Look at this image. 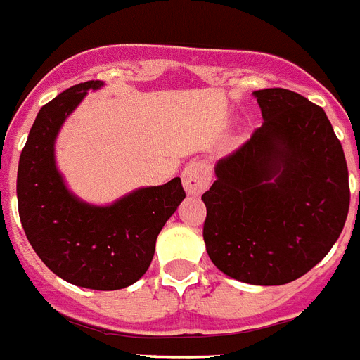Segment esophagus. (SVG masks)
<instances>
[{
	"mask_svg": "<svg viewBox=\"0 0 360 360\" xmlns=\"http://www.w3.org/2000/svg\"><path fill=\"white\" fill-rule=\"evenodd\" d=\"M210 176H212V171H210L209 164L205 160L194 158L182 171L184 189L187 194L196 196L210 186Z\"/></svg>",
	"mask_w": 360,
	"mask_h": 360,
	"instance_id": "34e87169",
	"label": "esophagus"
}]
</instances>
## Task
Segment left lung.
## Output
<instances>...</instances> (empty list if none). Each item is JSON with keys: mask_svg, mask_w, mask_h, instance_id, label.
Masks as SVG:
<instances>
[{"mask_svg": "<svg viewBox=\"0 0 360 360\" xmlns=\"http://www.w3.org/2000/svg\"><path fill=\"white\" fill-rule=\"evenodd\" d=\"M264 123L216 164L202 196L203 240L217 269L282 285L330 252L350 209L345 151L325 110L288 89L255 91Z\"/></svg>", "mask_w": 360, "mask_h": 360, "instance_id": "1", "label": "left lung"}]
</instances>
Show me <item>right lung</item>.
<instances>
[{
  "label": "right lung",
  "mask_w": 360,
  "mask_h": 360,
  "mask_svg": "<svg viewBox=\"0 0 360 360\" xmlns=\"http://www.w3.org/2000/svg\"><path fill=\"white\" fill-rule=\"evenodd\" d=\"M101 85H72L39 110L19 158L18 205L30 245L55 275L80 288L115 291L148 271L157 236L186 191L180 178H173L96 207L65 187L55 164V139L89 89Z\"/></svg>",
  "instance_id": "1"
}]
</instances>
